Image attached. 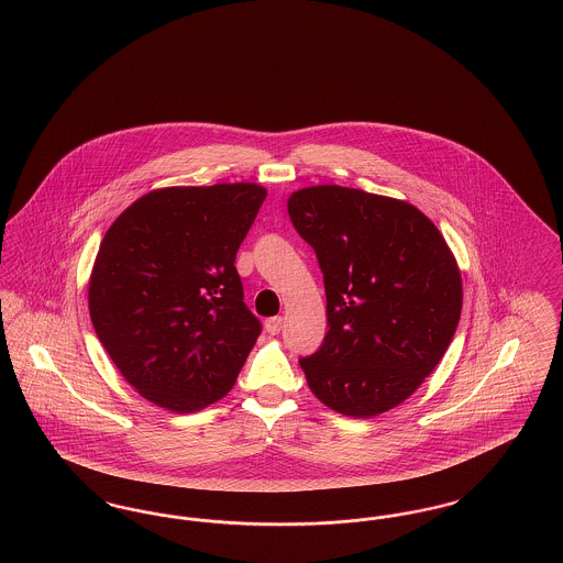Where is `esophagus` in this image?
Wrapping results in <instances>:
<instances>
[{
    "instance_id": "1",
    "label": "esophagus",
    "mask_w": 563,
    "mask_h": 563,
    "mask_svg": "<svg viewBox=\"0 0 563 563\" xmlns=\"http://www.w3.org/2000/svg\"><path fill=\"white\" fill-rule=\"evenodd\" d=\"M280 330H283V317H269V319L265 321V332H267L269 336H276Z\"/></svg>"
}]
</instances>
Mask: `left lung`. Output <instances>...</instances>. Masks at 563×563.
Returning a JSON list of instances; mask_svg holds the SVG:
<instances>
[{"instance_id":"left-lung-1","label":"left lung","mask_w":563,"mask_h":563,"mask_svg":"<svg viewBox=\"0 0 563 563\" xmlns=\"http://www.w3.org/2000/svg\"><path fill=\"white\" fill-rule=\"evenodd\" d=\"M287 210L328 300L323 345L300 360L308 388L343 416L386 413L422 386L456 332V260L433 220L400 199L325 184L296 190Z\"/></svg>"}]
</instances>
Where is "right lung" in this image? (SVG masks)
I'll use <instances>...</instances> for the list:
<instances>
[{
    "label": "right lung",
    "mask_w": 563,
    "mask_h": 563,
    "mask_svg": "<svg viewBox=\"0 0 563 563\" xmlns=\"http://www.w3.org/2000/svg\"><path fill=\"white\" fill-rule=\"evenodd\" d=\"M267 190L260 184L169 186L126 208L93 261V330L132 388L175 413L233 388L261 334L235 255Z\"/></svg>",
    "instance_id": "right-lung-1"
}]
</instances>
